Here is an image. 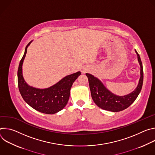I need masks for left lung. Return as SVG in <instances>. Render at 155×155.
I'll return each instance as SVG.
<instances>
[{"instance_id": "8db88e82", "label": "left lung", "mask_w": 155, "mask_h": 155, "mask_svg": "<svg viewBox=\"0 0 155 155\" xmlns=\"http://www.w3.org/2000/svg\"><path fill=\"white\" fill-rule=\"evenodd\" d=\"M135 51L140 65V78L136 90L129 94L123 96L115 95L108 91L98 78L90 74H86L89 81L92 99L101 108L114 112H120L129 107L139 96L143 84V72L140 56L136 50Z\"/></svg>"}]
</instances>
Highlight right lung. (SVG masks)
<instances>
[{"label": "right lung", "mask_w": 155, "mask_h": 155, "mask_svg": "<svg viewBox=\"0 0 155 155\" xmlns=\"http://www.w3.org/2000/svg\"><path fill=\"white\" fill-rule=\"evenodd\" d=\"M30 41L26 47L25 54L20 61L18 70V84L20 94L25 101L37 111L54 114L63 109L67 105L71 87L75 80L81 75L80 72L65 77L53 86L46 89H38L29 86L24 80L22 66Z\"/></svg>", "instance_id": "obj_1"}]
</instances>
